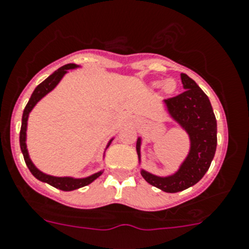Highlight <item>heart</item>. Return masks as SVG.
<instances>
[{"label": "heart", "mask_w": 249, "mask_h": 249, "mask_svg": "<svg viewBox=\"0 0 249 249\" xmlns=\"http://www.w3.org/2000/svg\"><path fill=\"white\" fill-rule=\"evenodd\" d=\"M152 88L154 89H159L163 88V91L166 93V95H173L174 92L178 89V84L174 79H166V80L161 81V80H157L152 83Z\"/></svg>", "instance_id": "heart-1"}]
</instances>
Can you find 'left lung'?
<instances>
[{"instance_id":"left-lung-1","label":"left lung","mask_w":249,"mask_h":249,"mask_svg":"<svg viewBox=\"0 0 249 249\" xmlns=\"http://www.w3.org/2000/svg\"><path fill=\"white\" fill-rule=\"evenodd\" d=\"M185 92L174 98L164 100L169 117L187 134L189 153L170 175L160 176L141 168L144 180L168 194L183 191L196 185L211 166L216 149V119L208 96L186 74H181ZM142 137H137L136 152L141 165Z\"/></svg>"}]
</instances>
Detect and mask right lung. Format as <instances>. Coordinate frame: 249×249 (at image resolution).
Segmentation results:
<instances>
[{"label":"right lung","mask_w":249,"mask_h":249,"mask_svg":"<svg viewBox=\"0 0 249 249\" xmlns=\"http://www.w3.org/2000/svg\"><path fill=\"white\" fill-rule=\"evenodd\" d=\"M81 68V66H78V64L74 63H69L66 64V66L60 67L59 69L54 71V73L51 74L47 79L42 81L40 85L36 86V89L34 90L33 95H31L30 100H29L28 105L25 106L23 112V117H21V127H20V134H19V143H20V149L21 153L24 156V160H25L26 166L29 168V170L31 171L34 176H35L37 180L42 181V182L48 183V185L53 186L55 189H59L62 191H73V190H78L80 187H84V186L89 185L92 181H95L96 178H100L103 173V169H101L100 171L95 174H91V175L85 176V178H74V176H54V175H50V174H46L43 171H41L35 164L33 163L31 160L30 156H29V151H28V146H26V131H28V120H29V115H30L31 110L34 109L36 105L42 100L45 96H47L51 91L54 90L57 88L58 84L60 83V80L64 78L66 74H68L69 71H73V69H79ZM114 140V137L108 141L107 146H106V149L109 147V144L112 143V141ZM106 149L105 153H103V158H105L106 154Z\"/></svg>","instance_id":"add662e5"}]
</instances>
